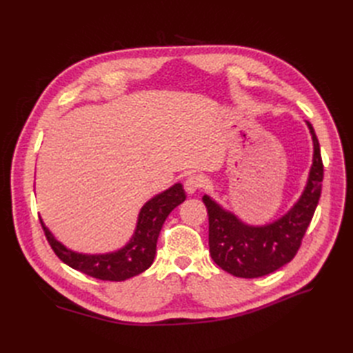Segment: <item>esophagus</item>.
Here are the masks:
<instances>
[{
	"label": "esophagus",
	"instance_id": "obj_1",
	"mask_svg": "<svg viewBox=\"0 0 353 353\" xmlns=\"http://www.w3.org/2000/svg\"><path fill=\"white\" fill-rule=\"evenodd\" d=\"M184 187H185V191L188 194H194L203 187H205V179H203V176H200V175H190L185 179Z\"/></svg>",
	"mask_w": 353,
	"mask_h": 353
}]
</instances>
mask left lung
<instances>
[{"mask_svg":"<svg viewBox=\"0 0 353 353\" xmlns=\"http://www.w3.org/2000/svg\"><path fill=\"white\" fill-rule=\"evenodd\" d=\"M312 165L305 190L294 205L279 219L263 225H249L223 209L210 196H203L209 213V250L219 268L240 279H258L290 262L301 248L321 196L324 166L312 125Z\"/></svg>","mask_w":353,"mask_h":353,"instance_id":"8db88e82","label":"left lung"}]
</instances>
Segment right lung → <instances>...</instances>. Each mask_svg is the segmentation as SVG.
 I'll return each mask as SVG.
<instances>
[{
	"label": "right lung",
	"mask_w": 353,
	"mask_h": 353,
	"mask_svg": "<svg viewBox=\"0 0 353 353\" xmlns=\"http://www.w3.org/2000/svg\"><path fill=\"white\" fill-rule=\"evenodd\" d=\"M185 197L183 184L176 183L145 201L138 213L137 227L131 240L123 248L109 253L90 254L70 250L52 236L42 219L41 225L46 231L51 249L70 268L104 281H125L150 268L163 222Z\"/></svg>",
	"instance_id": "right-lung-1"
}]
</instances>
